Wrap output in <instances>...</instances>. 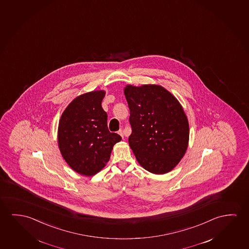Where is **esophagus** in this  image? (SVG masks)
Returning a JSON list of instances; mask_svg holds the SVG:
<instances>
[{
    "mask_svg": "<svg viewBox=\"0 0 249 249\" xmlns=\"http://www.w3.org/2000/svg\"><path fill=\"white\" fill-rule=\"evenodd\" d=\"M118 134L123 137V138H124V135H125V133H124V130H123V129H120V130L118 131Z\"/></svg>",
    "mask_w": 249,
    "mask_h": 249,
    "instance_id": "esophagus-1",
    "label": "esophagus"
}]
</instances>
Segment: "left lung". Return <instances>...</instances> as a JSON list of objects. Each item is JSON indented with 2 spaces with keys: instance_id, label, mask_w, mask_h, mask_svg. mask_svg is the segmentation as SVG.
<instances>
[{
  "instance_id": "1",
  "label": "left lung",
  "mask_w": 249,
  "mask_h": 249,
  "mask_svg": "<svg viewBox=\"0 0 249 249\" xmlns=\"http://www.w3.org/2000/svg\"><path fill=\"white\" fill-rule=\"evenodd\" d=\"M132 134L128 138L139 164L154 174L172 171L186 152L189 123L178 101L159 85H127Z\"/></svg>"
}]
</instances>
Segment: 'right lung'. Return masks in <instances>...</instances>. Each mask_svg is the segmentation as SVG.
<instances>
[{
  "instance_id": "add662e5",
  "label": "right lung",
  "mask_w": 249,
  "mask_h": 249,
  "mask_svg": "<svg viewBox=\"0 0 249 249\" xmlns=\"http://www.w3.org/2000/svg\"><path fill=\"white\" fill-rule=\"evenodd\" d=\"M105 91L81 95L65 108L58 124L57 141L66 163L84 176H93L110 159L122 137L107 128V115L102 107Z\"/></svg>"
}]
</instances>
